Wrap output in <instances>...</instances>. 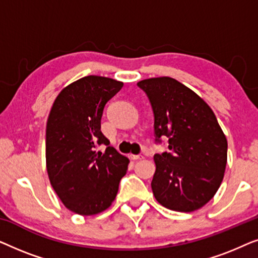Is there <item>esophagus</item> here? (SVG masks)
Here are the masks:
<instances>
[{
    "instance_id": "obj_1",
    "label": "esophagus",
    "mask_w": 258,
    "mask_h": 258,
    "mask_svg": "<svg viewBox=\"0 0 258 258\" xmlns=\"http://www.w3.org/2000/svg\"><path fill=\"white\" fill-rule=\"evenodd\" d=\"M130 158H132L133 161H139V160H142L143 156L142 155H130Z\"/></svg>"
}]
</instances>
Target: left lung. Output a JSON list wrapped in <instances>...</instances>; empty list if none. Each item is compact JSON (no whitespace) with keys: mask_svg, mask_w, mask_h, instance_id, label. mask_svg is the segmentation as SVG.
<instances>
[{"mask_svg":"<svg viewBox=\"0 0 258 258\" xmlns=\"http://www.w3.org/2000/svg\"><path fill=\"white\" fill-rule=\"evenodd\" d=\"M137 86L153 108L156 141L169 139L170 153L154 156L155 199L181 213L200 209L216 194L227 167V137L216 116L195 91L171 77L142 80Z\"/></svg>","mask_w":258,"mask_h":258,"instance_id":"obj_1","label":"left lung"}]
</instances>
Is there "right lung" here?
I'll list each match as a JSON object with an SVG mask.
<instances>
[{
  "instance_id": "right-lung-1",
  "label": "right lung",
  "mask_w": 258,
  "mask_h": 258,
  "mask_svg": "<svg viewBox=\"0 0 258 258\" xmlns=\"http://www.w3.org/2000/svg\"><path fill=\"white\" fill-rule=\"evenodd\" d=\"M123 82L86 76L63 88L52 104L45 130V162L52 189L67 209L90 216L114 202L129 158L109 146L101 132L104 105ZM107 146L104 153L97 146Z\"/></svg>"
}]
</instances>
